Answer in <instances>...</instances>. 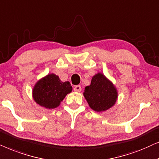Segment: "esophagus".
<instances>
[{
  "label": "esophagus",
  "mask_w": 159,
  "mask_h": 159,
  "mask_svg": "<svg viewBox=\"0 0 159 159\" xmlns=\"http://www.w3.org/2000/svg\"><path fill=\"white\" fill-rule=\"evenodd\" d=\"M74 91L77 92H80L81 91V87L80 85H76L74 86Z\"/></svg>",
  "instance_id": "1"
}]
</instances>
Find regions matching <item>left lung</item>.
Here are the masks:
<instances>
[{"instance_id":"obj_1","label":"left lung","mask_w":159,"mask_h":159,"mask_svg":"<svg viewBox=\"0 0 159 159\" xmlns=\"http://www.w3.org/2000/svg\"><path fill=\"white\" fill-rule=\"evenodd\" d=\"M84 96L91 108L102 112L113 106L118 93L113 84L103 74L99 73L93 76L90 85L85 87Z\"/></svg>"}]
</instances>
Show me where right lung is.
Wrapping results in <instances>:
<instances>
[{"mask_svg":"<svg viewBox=\"0 0 159 159\" xmlns=\"http://www.w3.org/2000/svg\"><path fill=\"white\" fill-rule=\"evenodd\" d=\"M72 89L69 81H61L59 76L52 73L37 82L33 90V96L35 102L41 106L53 109L60 105Z\"/></svg>","mask_w":159,"mask_h":159,"instance_id":"add662e5","label":"right lung"}]
</instances>
